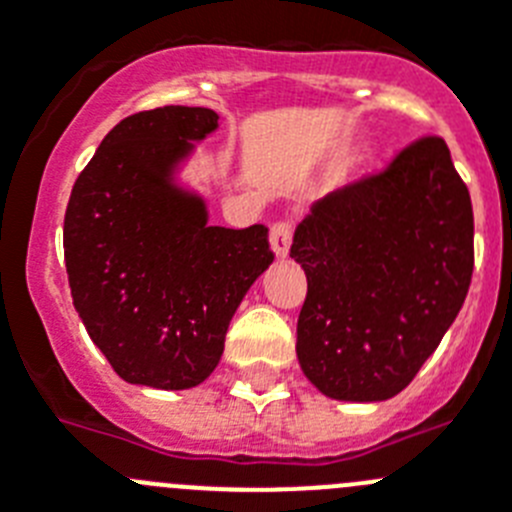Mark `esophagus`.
Here are the masks:
<instances>
[{
	"label": "esophagus",
	"instance_id": "obj_1",
	"mask_svg": "<svg viewBox=\"0 0 512 512\" xmlns=\"http://www.w3.org/2000/svg\"><path fill=\"white\" fill-rule=\"evenodd\" d=\"M290 242H293V229L288 222H278L270 229V250L278 260H285L290 252Z\"/></svg>",
	"mask_w": 512,
	"mask_h": 512
}]
</instances>
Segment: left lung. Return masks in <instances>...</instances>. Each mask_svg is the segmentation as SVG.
I'll return each instance as SVG.
<instances>
[{"instance_id": "left-lung-1", "label": "left lung", "mask_w": 512, "mask_h": 512, "mask_svg": "<svg viewBox=\"0 0 512 512\" xmlns=\"http://www.w3.org/2000/svg\"><path fill=\"white\" fill-rule=\"evenodd\" d=\"M308 280L296 354L334 400L398 395L467 298L474 216L441 137H423L385 173L331 193L296 229Z\"/></svg>"}]
</instances>
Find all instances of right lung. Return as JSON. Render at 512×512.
<instances>
[{
    "label": "right lung",
    "mask_w": 512,
    "mask_h": 512,
    "mask_svg": "<svg viewBox=\"0 0 512 512\" xmlns=\"http://www.w3.org/2000/svg\"><path fill=\"white\" fill-rule=\"evenodd\" d=\"M219 130L206 107L132 114L73 183L63 250L73 306L124 382L196 388L224 352L229 321L273 252L262 224L211 227L181 178Z\"/></svg>",
    "instance_id": "obj_1"
}]
</instances>
